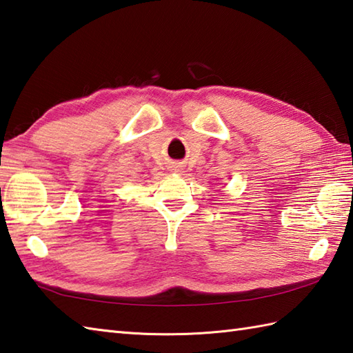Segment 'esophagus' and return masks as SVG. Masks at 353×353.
I'll list each match as a JSON object with an SVG mask.
<instances>
[{
    "label": "esophagus",
    "mask_w": 353,
    "mask_h": 353,
    "mask_svg": "<svg viewBox=\"0 0 353 353\" xmlns=\"http://www.w3.org/2000/svg\"><path fill=\"white\" fill-rule=\"evenodd\" d=\"M176 172H179V169H178V170H176Z\"/></svg>",
    "instance_id": "esophagus-1"
}]
</instances>
